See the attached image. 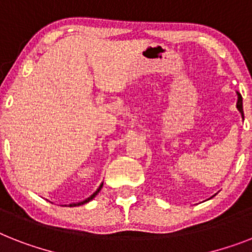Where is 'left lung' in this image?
<instances>
[{
    "instance_id": "8db88e82",
    "label": "left lung",
    "mask_w": 252,
    "mask_h": 252,
    "mask_svg": "<svg viewBox=\"0 0 252 252\" xmlns=\"http://www.w3.org/2000/svg\"><path fill=\"white\" fill-rule=\"evenodd\" d=\"M237 95H238V101H237V108H238V111L241 112V115H242L243 118V105H242V95L237 92ZM214 197V195H212ZM211 197V198H212Z\"/></svg>"
}]
</instances>
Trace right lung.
<instances>
[{"mask_svg":"<svg viewBox=\"0 0 252 252\" xmlns=\"http://www.w3.org/2000/svg\"><path fill=\"white\" fill-rule=\"evenodd\" d=\"M102 186H103V183H102L101 185H99V188H98V189L95 190V191H94L93 194H92L91 197L87 198V199H85V200H81V202H77V203H71V204H69V207H76V206H81V204H85V203H88V202H91V200L93 199V198L95 197V195H97L98 193H99V190L102 189Z\"/></svg>","mask_w":252,"mask_h":252,"instance_id":"add662e5","label":"right lung"}]
</instances>
